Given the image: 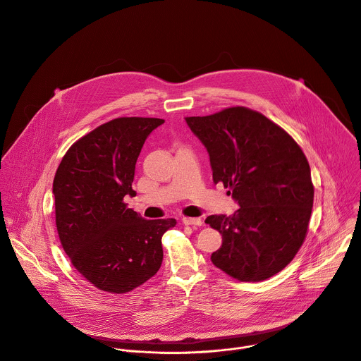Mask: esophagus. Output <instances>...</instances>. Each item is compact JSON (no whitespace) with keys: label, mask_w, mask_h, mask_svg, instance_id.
<instances>
[{"label":"esophagus","mask_w":361,"mask_h":361,"mask_svg":"<svg viewBox=\"0 0 361 361\" xmlns=\"http://www.w3.org/2000/svg\"><path fill=\"white\" fill-rule=\"evenodd\" d=\"M182 223L185 226H193V227H200L203 224V221L200 219H192V217H185L182 219Z\"/></svg>","instance_id":"1"}]
</instances>
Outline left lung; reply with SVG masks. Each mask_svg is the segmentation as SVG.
Masks as SVG:
<instances>
[{"instance_id":"left-lung-1","label":"left lung","mask_w":361,"mask_h":361,"mask_svg":"<svg viewBox=\"0 0 361 361\" xmlns=\"http://www.w3.org/2000/svg\"><path fill=\"white\" fill-rule=\"evenodd\" d=\"M185 121L207 148L213 182L231 189L240 206L233 216L206 219L223 235L213 264L240 281L281 271L304 243L314 204L302 149L280 126L243 106Z\"/></svg>"}]
</instances>
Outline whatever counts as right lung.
Listing matches in <instances>:
<instances>
[{
  "label": "right lung",
  "instance_id": "add662e5",
  "mask_svg": "<svg viewBox=\"0 0 361 361\" xmlns=\"http://www.w3.org/2000/svg\"><path fill=\"white\" fill-rule=\"evenodd\" d=\"M157 118H118L77 140L54 180L56 226L77 271L102 291L123 294L161 267L162 235L176 220H144L124 203L137 158Z\"/></svg>",
  "mask_w": 361,
  "mask_h": 361
}]
</instances>
